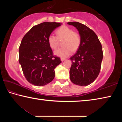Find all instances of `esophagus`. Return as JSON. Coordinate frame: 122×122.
<instances>
[{"label":"esophagus","instance_id":"esophagus-1","mask_svg":"<svg viewBox=\"0 0 122 122\" xmlns=\"http://www.w3.org/2000/svg\"><path fill=\"white\" fill-rule=\"evenodd\" d=\"M66 60V59L65 58H61V60L62 61H65Z\"/></svg>","mask_w":122,"mask_h":122}]
</instances>
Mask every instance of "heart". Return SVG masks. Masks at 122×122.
<instances>
[{"label": "heart", "instance_id": "1", "mask_svg": "<svg viewBox=\"0 0 122 122\" xmlns=\"http://www.w3.org/2000/svg\"><path fill=\"white\" fill-rule=\"evenodd\" d=\"M56 37L52 34L49 35L47 41L49 47L52 49H55L59 44V40H62L63 47L54 51V54L62 58L69 56L72 51H75L79 48L81 42V36L77 31L67 26H62L56 30Z\"/></svg>", "mask_w": 122, "mask_h": 122}]
</instances>
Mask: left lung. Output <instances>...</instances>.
<instances>
[{
	"label": "left lung",
	"mask_w": 122,
	"mask_h": 122,
	"mask_svg": "<svg viewBox=\"0 0 122 122\" xmlns=\"http://www.w3.org/2000/svg\"><path fill=\"white\" fill-rule=\"evenodd\" d=\"M76 27L81 38L79 48L70 59L71 81L80 86L92 83L100 73L103 59L102 45L97 35L87 26L78 22L67 23Z\"/></svg>",
	"instance_id": "8db88e82"
}]
</instances>
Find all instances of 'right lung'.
Here are the masks:
<instances>
[{
    "label": "right lung",
    "instance_id": "right-lung-1",
    "mask_svg": "<svg viewBox=\"0 0 122 122\" xmlns=\"http://www.w3.org/2000/svg\"><path fill=\"white\" fill-rule=\"evenodd\" d=\"M60 22H44L37 25L25 35L19 49V62L25 77L36 86L46 85L55 77L54 69L61 63L54 56L47 38Z\"/></svg>",
    "mask_w": 122,
    "mask_h": 122
}]
</instances>
